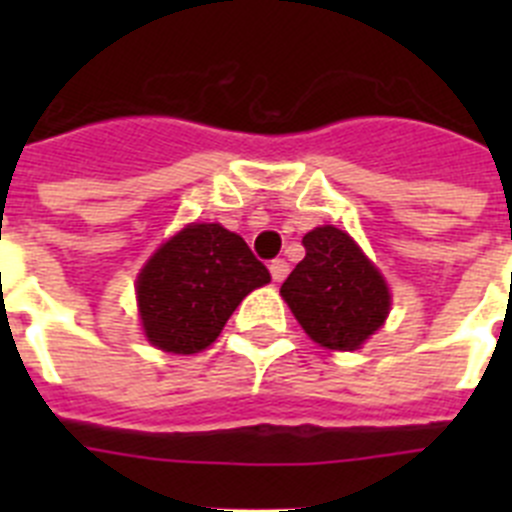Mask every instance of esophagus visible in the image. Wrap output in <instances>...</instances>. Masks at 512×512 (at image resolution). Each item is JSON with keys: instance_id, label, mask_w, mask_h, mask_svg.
<instances>
[{"instance_id": "34e87169", "label": "esophagus", "mask_w": 512, "mask_h": 512, "mask_svg": "<svg viewBox=\"0 0 512 512\" xmlns=\"http://www.w3.org/2000/svg\"><path fill=\"white\" fill-rule=\"evenodd\" d=\"M269 271H271V279H274V282H282V279L287 277L289 266H287V261H284V259H274L269 264Z\"/></svg>"}]
</instances>
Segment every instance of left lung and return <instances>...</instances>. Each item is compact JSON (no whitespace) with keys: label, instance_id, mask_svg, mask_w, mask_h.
<instances>
[{"label":"left lung","instance_id":"obj_1","mask_svg":"<svg viewBox=\"0 0 512 512\" xmlns=\"http://www.w3.org/2000/svg\"><path fill=\"white\" fill-rule=\"evenodd\" d=\"M305 259L284 279L282 297L315 343L354 351L390 312V287L343 230L315 228L302 238Z\"/></svg>","mask_w":512,"mask_h":512}]
</instances>
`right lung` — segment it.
I'll return each instance as SVG.
<instances>
[{"label": "right lung", "mask_w": 512, "mask_h": 512, "mask_svg": "<svg viewBox=\"0 0 512 512\" xmlns=\"http://www.w3.org/2000/svg\"><path fill=\"white\" fill-rule=\"evenodd\" d=\"M269 269L241 235L217 223H192L153 253L135 295L143 333L169 354H200Z\"/></svg>", "instance_id": "right-lung-1"}]
</instances>
